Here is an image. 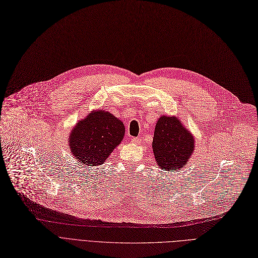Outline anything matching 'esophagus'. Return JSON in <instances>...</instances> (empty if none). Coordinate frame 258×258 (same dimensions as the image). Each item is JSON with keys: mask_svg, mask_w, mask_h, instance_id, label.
I'll use <instances>...</instances> for the list:
<instances>
[{"mask_svg": "<svg viewBox=\"0 0 258 258\" xmlns=\"http://www.w3.org/2000/svg\"><path fill=\"white\" fill-rule=\"evenodd\" d=\"M131 143H133V144H137V145H139V144L141 143V140H140L139 138H131Z\"/></svg>", "mask_w": 258, "mask_h": 258, "instance_id": "esophagus-1", "label": "esophagus"}]
</instances>
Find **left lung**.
I'll return each mask as SVG.
<instances>
[{"label": "left lung", "mask_w": 258, "mask_h": 258, "mask_svg": "<svg viewBox=\"0 0 258 258\" xmlns=\"http://www.w3.org/2000/svg\"><path fill=\"white\" fill-rule=\"evenodd\" d=\"M152 148L158 167L174 171L188 164L195 144L191 132L176 116L162 115L155 125Z\"/></svg>", "instance_id": "1"}]
</instances>
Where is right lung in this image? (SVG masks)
Segmentation results:
<instances>
[{"label":"right lung","instance_id":"add662e5","mask_svg":"<svg viewBox=\"0 0 258 258\" xmlns=\"http://www.w3.org/2000/svg\"><path fill=\"white\" fill-rule=\"evenodd\" d=\"M125 125L113 114L93 110L77 122L70 132L69 148L76 159L86 166H100L120 144Z\"/></svg>","mask_w":258,"mask_h":258}]
</instances>
